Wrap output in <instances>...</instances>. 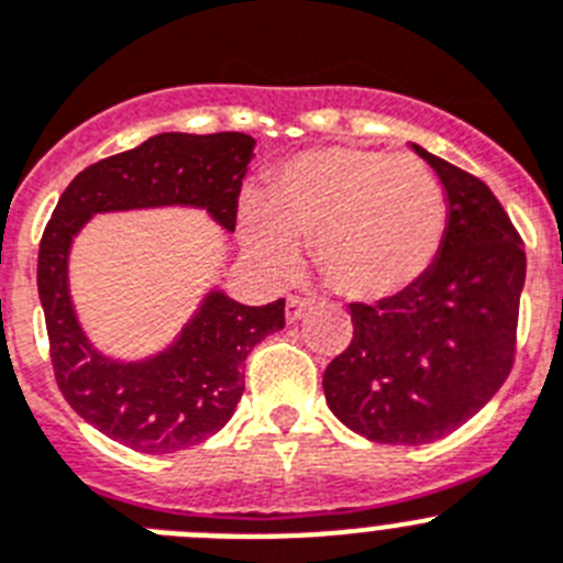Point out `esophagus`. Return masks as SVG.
Masks as SVG:
<instances>
[{"label": "esophagus", "instance_id": "esophagus-1", "mask_svg": "<svg viewBox=\"0 0 563 563\" xmlns=\"http://www.w3.org/2000/svg\"><path fill=\"white\" fill-rule=\"evenodd\" d=\"M308 311V302L300 300V297H288L286 300V322L291 325V322H297V319L306 317Z\"/></svg>", "mask_w": 563, "mask_h": 563}]
</instances>
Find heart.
I'll use <instances>...</instances> for the list:
<instances>
[{
	"instance_id": "heart-1",
	"label": "heart",
	"mask_w": 563,
	"mask_h": 563,
	"mask_svg": "<svg viewBox=\"0 0 563 563\" xmlns=\"http://www.w3.org/2000/svg\"><path fill=\"white\" fill-rule=\"evenodd\" d=\"M238 227L244 250L272 277L291 275L300 244H311L319 280L342 300L376 306L432 269L449 201L418 156L328 145L283 162L263 201H244Z\"/></svg>"
}]
</instances>
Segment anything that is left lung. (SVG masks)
<instances>
[{
  "label": "left lung",
  "instance_id": "obj_1",
  "mask_svg": "<svg viewBox=\"0 0 563 563\" xmlns=\"http://www.w3.org/2000/svg\"><path fill=\"white\" fill-rule=\"evenodd\" d=\"M412 151L445 190L443 246L409 291L376 306L351 302L353 339L322 376L344 427L389 445L454 432L503 387L528 266L488 185L420 145Z\"/></svg>",
  "mask_w": 563,
  "mask_h": 563
}]
</instances>
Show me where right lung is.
Returning a JSON list of instances; mask_svg holds the SVG:
<instances>
[{
  "mask_svg": "<svg viewBox=\"0 0 563 563\" xmlns=\"http://www.w3.org/2000/svg\"><path fill=\"white\" fill-rule=\"evenodd\" d=\"M255 140L241 131H168L80 170L58 199L38 246V300L55 382L69 407L106 438L143 454H170L219 432L244 395V362L286 325V300L241 306L210 288L179 336L148 358L100 353L69 294L73 241L98 212L199 207L235 230L238 196Z\"/></svg>",
  "mask_w": 563,
  "mask_h": 563,
  "instance_id": "obj_1",
  "label": "right lung"
}]
</instances>
